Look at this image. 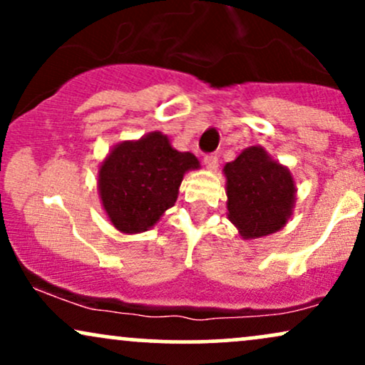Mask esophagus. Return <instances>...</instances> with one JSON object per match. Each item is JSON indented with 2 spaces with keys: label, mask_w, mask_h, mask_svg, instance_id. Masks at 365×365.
I'll list each match as a JSON object with an SVG mask.
<instances>
[{
  "label": "esophagus",
  "mask_w": 365,
  "mask_h": 365,
  "mask_svg": "<svg viewBox=\"0 0 365 365\" xmlns=\"http://www.w3.org/2000/svg\"><path fill=\"white\" fill-rule=\"evenodd\" d=\"M204 165H206V168L209 171H216L217 168V158L215 154H207L206 158H204Z\"/></svg>",
  "instance_id": "34e87169"
}]
</instances>
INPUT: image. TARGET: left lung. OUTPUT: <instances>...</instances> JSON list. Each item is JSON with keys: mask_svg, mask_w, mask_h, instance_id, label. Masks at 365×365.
<instances>
[{"mask_svg": "<svg viewBox=\"0 0 365 365\" xmlns=\"http://www.w3.org/2000/svg\"><path fill=\"white\" fill-rule=\"evenodd\" d=\"M226 216L244 240L279 232L293 215L297 187L292 171L261 145H250L226 163Z\"/></svg>", "mask_w": 365, "mask_h": 365, "instance_id": "obj_1", "label": "left lung"}]
</instances>
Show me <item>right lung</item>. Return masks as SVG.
<instances>
[{
  "label": "right lung",
  "mask_w": 365,
  "mask_h": 365,
  "mask_svg": "<svg viewBox=\"0 0 365 365\" xmlns=\"http://www.w3.org/2000/svg\"><path fill=\"white\" fill-rule=\"evenodd\" d=\"M192 153H180L154 132L116 144L98 171V190L111 225L125 235L148 232L175 206L185 173L199 170Z\"/></svg>",
  "instance_id": "add662e5"
}]
</instances>
